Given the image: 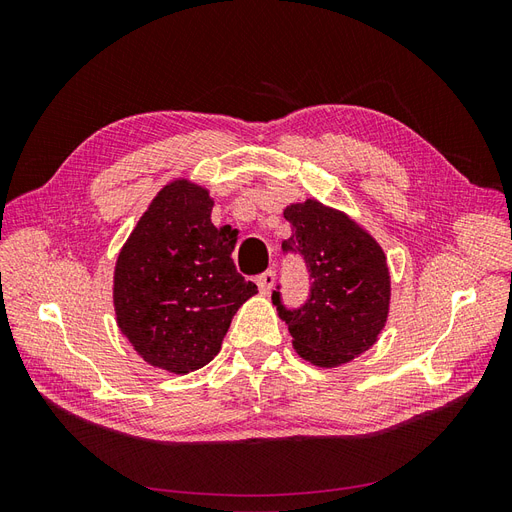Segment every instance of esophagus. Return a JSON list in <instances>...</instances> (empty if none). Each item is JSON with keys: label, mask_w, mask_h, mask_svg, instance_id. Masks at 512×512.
Returning <instances> with one entry per match:
<instances>
[{"label": "esophagus", "mask_w": 512, "mask_h": 512, "mask_svg": "<svg viewBox=\"0 0 512 512\" xmlns=\"http://www.w3.org/2000/svg\"><path fill=\"white\" fill-rule=\"evenodd\" d=\"M256 284H258V290H260L262 294H269V292L273 290V284H275V271L269 269V271H265V273H260V275L256 277Z\"/></svg>", "instance_id": "1"}]
</instances>
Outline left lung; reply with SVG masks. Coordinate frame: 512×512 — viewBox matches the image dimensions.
<instances>
[{
  "mask_svg": "<svg viewBox=\"0 0 512 512\" xmlns=\"http://www.w3.org/2000/svg\"><path fill=\"white\" fill-rule=\"evenodd\" d=\"M284 218L292 235L284 254H299L309 292L301 307H286L282 286L273 292L292 346L305 361L335 367L374 346L389 316L391 280L382 247L344 213L318 200L290 205Z\"/></svg>",
  "mask_w": 512,
  "mask_h": 512,
  "instance_id": "left-lung-1",
  "label": "left lung"
}]
</instances>
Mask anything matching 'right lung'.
Returning <instances> with one entry per match:
<instances>
[{
	"label": "right lung",
	"instance_id": "add662e5",
	"mask_svg": "<svg viewBox=\"0 0 512 512\" xmlns=\"http://www.w3.org/2000/svg\"><path fill=\"white\" fill-rule=\"evenodd\" d=\"M213 200L179 179L153 198L115 267L121 333L153 367H205L256 284L237 273L235 239L211 224Z\"/></svg>",
	"mask_w": 512,
	"mask_h": 512
}]
</instances>
